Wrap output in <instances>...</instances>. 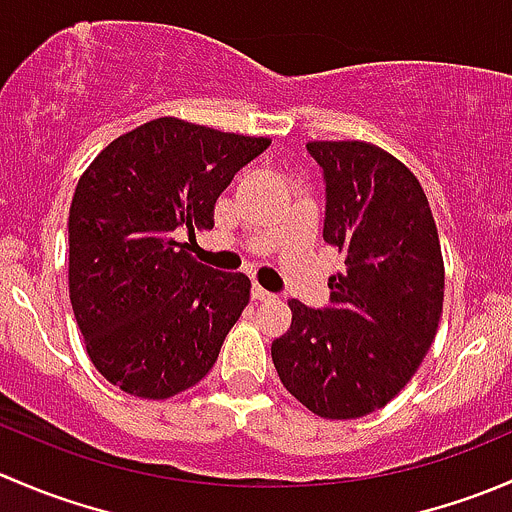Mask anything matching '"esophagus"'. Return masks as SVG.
Listing matches in <instances>:
<instances>
[{"mask_svg":"<svg viewBox=\"0 0 512 512\" xmlns=\"http://www.w3.org/2000/svg\"><path fill=\"white\" fill-rule=\"evenodd\" d=\"M272 297H275L272 292H267V289H262L260 285H252V299H255V302H267V299Z\"/></svg>","mask_w":512,"mask_h":512,"instance_id":"1","label":"esophagus"}]
</instances>
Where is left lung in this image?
I'll return each mask as SVG.
<instances>
[{"mask_svg": "<svg viewBox=\"0 0 512 512\" xmlns=\"http://www.w3.org/2000/svg\"><path fill=\"white\" fill-rule=\"evenodd\" d=\"M327 183L324 242L344 255L329 304L289 299L292 324L272 342L285 389L322 418H359L389 404L436 337L443 257L426 193L384 148L312 141Z\"/></svg>", "mask_w": 512, "mask_h": 512, "instance_id": "obj_1", "label": "left lung"}]
</instances>
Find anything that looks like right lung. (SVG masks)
Returning <instances> with one entry per match:
<instances>
[{"instance_id": "right-lung-1", "label": "right lung", "mask_w": 512, "mask_h": 512, "mask_svg": "<svg viewBox=\"0 0 512 512\" xmlns=\"http://www.w3.org/2000/svg\"><path fill=\"white\" fill-rule=\"evenodd\" d=\"M270 138L165 116L108 143L69 210V297L91 361L113 386L170 399L218 361L250 302L242 272L190 255L215 200Z\"/></svg>"}]
</instances>
